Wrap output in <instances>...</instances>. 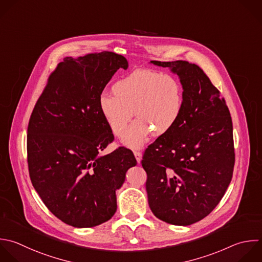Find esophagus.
Here are the masks:
<instances>
[{"label": "esophagus", "mask_w": 262, "mask_h": 262, "mask_svg": "<svg viewBox=\"0 0 262 262\" xmlns=\"http://www.w3.org/2000/svg\"><path fill=\"white\" fill-rule=\"evenodd\" d=\"M133 152H134V156L136 158V161L138 163H140V161H141V151L139 149H134Z\"/></svg>", "instance_id": "1"}]
</instances>
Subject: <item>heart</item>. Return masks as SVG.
I'll list each match as a JSON object with an SVG mask.
<instances>
[{"mask_svg":"<svg viewBox=\"0 0 262 262\" xmlns=\"http://www.w3.org/2000/svg\"><path fill=\"white\" fill-rule=\"evenodd\" d=\"M113 92L115 96H99L100 114L111 132L117 137L124 133L123 143L132 148L141 146L151 132L157 136L170 132L183 112V86L169 74L138 69L119 79ZM133 111L137 120L126 130Z\"/></svg>","mask_w":262,"mask_h":262,"instance_id":"heart-1","label":"heart"}]
</instances>
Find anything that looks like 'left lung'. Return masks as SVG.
<instances>
[{
  "label": "left lung",
  "mask_w": 262,
  "mask_h": 262,
  "mask_svg": "<svg viewBox=\"0 0 262 262\" xmlns=\"http://www.w3.org/2000/svg\"><path fill=\"white\" fill-rule=\"evenodd\" d=\"M150 62L177 74L184 105L177 125L143 152L148 205L159 219L189 225L213 211L231 181V117L225 99L199 66L185 60Z\"/></svg>",
  "instance_id": "obj_1"
}]
</instances>
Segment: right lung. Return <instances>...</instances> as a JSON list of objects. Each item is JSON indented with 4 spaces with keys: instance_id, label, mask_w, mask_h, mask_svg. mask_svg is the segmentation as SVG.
<instances>
[{
    "instance_id": "obj_1",
    "label": "right lung",
    "mask_w": 262,
    "mask_h": 262,
    "mask_svg": "<svg viewBox=\"0 0 262 262\" xmlns=\"http://www.w3.org/2000/svg\"><path fill=\"white\" fill-rule=\"evenodd\" d=\"M127 59L103 51L66 57L48 78L30 118L28 164L43 203L62 222L92 227L117 211L116 189L137 164L129 148L100 152L115 136L102 118L98 99Z\"/></svg>"
}]
</instances>
